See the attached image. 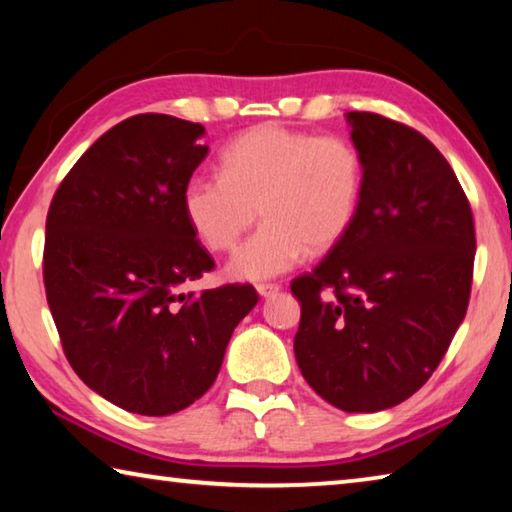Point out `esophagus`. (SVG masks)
Wrapping results in <instances>:
<instances>
[{
	"mask_svg": "<svg viewBox=\"0 0 512 512\" xmlns=\"http://www.w3.org/2000/svg\"><path fill=\"white\" fill-rule=\"evenodd\" d=\"M280 291V284H275V282H262V284H257V293L262 298H271V296H275V293Z\"/></svg>",
	"mask_w": 512,
	"mask_h": 512,
	"instance_id": "esophagus-1",
	"label": "esophagus"
}]
</instances>
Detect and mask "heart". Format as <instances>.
<instances>
[{"label": "heart", "instance_id": "b5f03b06", "mask_svg": "<svg viewBox=\"0 0 512 512\" xmlns=\"http://www.w3.org/2000/svg\"><path fill=\"white\" fill-rule=\"evenodd\" d=\"M221 176H194L183 210L212 253L235 250L244 232L264 225L228 266L235 280H268L305 253L323 255L348 235L363 198V158L343 135H316L259 124L219 155Z\"/></svg>", "mask_w": 512, "mask_h": 512}]
</instances>
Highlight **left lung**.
Listing matches in <instances>:
<instances>
[{"instance_id":"8db88e82","label":"left lung","mask_w":512,"mask_h":512,"mask_svg":"<svg viewBox=\"0 0 512 512\" xmlns=\"http://www.w3.org/2000/svg\"><path fill=\"white\" fill-rule=\"evenodd\" d=\"M363 158L357 221L296 277L293 339L307 384L336 409L375 413L427 384L463 323L474 273L472 207L427 137L348 112Z\"/></svg>"}]
</instances>
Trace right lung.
Here are the masks:
<instances>
[{"label":"right lung","mask_w":512,"mask_h":512,"mask_svg":"<svg viewBox=\"0 0 512 512\" xmlns=\"http://www.w3.org/2000/svg\"><path fill=\"white\" fill-rule=\"evenodd\" d=\"M203 133L158 112L119 121L76 160L47 212L42 277L65 357L131 413L171 415L205 395L259 300L253 284L180 291L214 268L183 210Z\"/></svg>","instance_id":"obj_1"}]
</instances>
